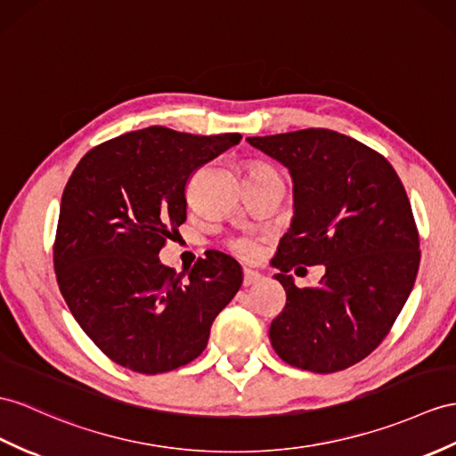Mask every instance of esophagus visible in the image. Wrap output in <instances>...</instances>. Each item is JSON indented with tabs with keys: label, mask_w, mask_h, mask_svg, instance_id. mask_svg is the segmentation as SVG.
I'll use <instances>...</instances> for the list:
<instances>
[{
	"label": "esophagus",
	"mask_w": 456,
	"mask_h": 456,
	"mask_svg": "<svg viewBox=\"0 0 456 456\" xmlns=\"http://www.w3.org/2000/svg\"><path fill=\"white\" fill-rule=\"evenodd\" d=\"M261 281V274L257 271H251V269H243V286H251V284H257Z\"/></svg>",
	"instance_id": "obj_1"
}]
</instances>
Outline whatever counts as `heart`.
I'll use <instances>...</instances> for the list:
<instances>
[{
    "label": "heart",
    "instance_id": "b5f03b06",
    "mask_svg": "<svg viewBox=\"0 0 456 456\" xmlns=\"http://www.w3.org/2000/svg\"><path fill=\"white\" fill-rule=\"evenodd\" d=\"M253 170H269V168H265V166H257V168H251L249 172H253ZM228 248L232 253L238 255V257H241V259H255L259 253V243L251 238L232 240L228 243Z\"/></svg>",
    "mask_w": 456,
    "mask_h": 456
}]
</instances>
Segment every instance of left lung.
Returning <instances> with one entry per match:
<instances>
[{"label":"left lung","instance_id":"8db88e82","mask_svg":"<svg viewBox=\"0 0 456 456\" xmlns=\"http://www.w3.org/2000/svg\"><path fill=\"white\" fill-rule=\"evenodd\" d=\"M248 142L294 182V218L273 259L286 290L273 348L299 370H346L379 346L416 282L419 236L404 185L383 154L330 129ZM297 264L326 265L319 287L293 284Z\"/></svg>","mask_w":456,"mask_h":456}]
</instances>
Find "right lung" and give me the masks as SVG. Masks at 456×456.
Instances as JSON below:
<instances>
[{"label": "right lung", "instance_id": "obj_1", "mask_svg": "<svg viewBox=\"0 0 456 456\" xmlns=\"http://www.w3.org/2000/svg\"><path fill=\"white\" fill-rule=\"evenodd\" d=\"M240 141L131 131L88 151L65 185L53 243L60 292L86 337L131 371L193 362L240 290L241 266L226 253L208 251L187 279L159 259L187 218L190 175Z\"/></svg>", "mask_w": 456, "mask_h": 456}]
</instances>
